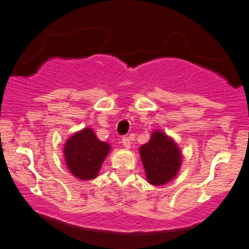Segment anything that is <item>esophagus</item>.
<instances>
[{"mask_svg":"<svg viewBox=\"0 0 249 249\" xmlns=\"http://www.w3.org/2000/svg\"><path fill=\"white\" fill-rule=\"evenodd\" d=\"M122 143H123V145H124L125 148H130V139H129V137H123Z\"/></svg>","mask_w":249,"mask_h":249,"instance_id":"obj_1","label":"esophagus"}]
</instances>
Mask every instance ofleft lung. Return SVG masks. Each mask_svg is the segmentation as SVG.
Listing matches in <instances>:
<instances>
[{
    "instance_id": "obj_1",
    "label": "left lung",
    "mask_w": 249,
    "mask_h": 249,
    "mask_svg": "<svg viewBox=\"0 0 249 249\" xmlns=\"http://www.w3.org/2000/svg\"><path fill=\"white\" fill-rule=\"evenodd\" d=\"M141 159L150 184L161 185L171 180L180 166V153L176 143L160 131L140 148Z\"/></svg>"
}]
</instances>
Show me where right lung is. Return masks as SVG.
I'll list each match as a JSON object with an SVG mask.
<instances>
[{
  "mask_svg": "<svg viewBox=\"0 0 249 249\" xmlns=\"http://www.w3.org/2000/svg\"><path fill=\"white\" fill-rule=\"evenodd\" d=\"M109 144L101 142L91 129L82 130L67 140L65 160L72 175L80 179H92L109 152Z\"/></svg>",
  "mask_w": 249,
  "mask_h": 249,
  "instance_id": "right-lung-1",
  "label": "right lung"
}]
</instances>
